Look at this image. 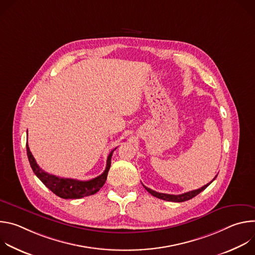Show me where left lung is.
<instances>
[{
    "instance_id": "1",
    "label": "left lung",
    "mask_w": 255,
    "mask_h": 255,
    "mask_svg": "<svg viewBox=\"0 0 255 255\" xmlns=\"http://www.w3.org/2000/svg\"><path fill=\"white\" fill-rule=\"evenodd\" d=\"M218 175V174H217ZM217 175L214 177V179L217 177ZM213 179V180H214ZM212 180V181H213ZM212 181L207 185H205L204 187H202L201 189H198V190H194V191H191V192H188V193H185V194H181V195H168V194H163V193H157L149 188H146L145 186H143L145 188V190H146L149 194H151L152 196H154L155 198H158V199H161V200H164V201H168V202H176V203H180V202H185V201H188V200H191L193 199L194 197H196L198 194H200L201 192H203L209 185L212 184Z\"/></svg>"
}]
</instances>
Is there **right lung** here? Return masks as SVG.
<instances>
[{"label": "right lung", "mask_w": 255, "mask_h": 255, "mask_svg": "<svg viewBox=\"0 0 255 255\" xmlns=\"http://www.w3.org/2000/svg\"><path fill=\"white\" fill-rule=\"evenodd\" d=\"M26 149H27V156L33 172L52 193H54L56 196L62 199H81V198L96 194L104 186L105 181L107 179L108 171L111 166V158L116 148L113 149L110 152V154L108 155L107 165L104 172L99 176L92 178L90 180L63 178V177L55 176L53 174H49L48 172H45L44 170H42L37 164V162H36L35 158L33 157L29 149L28 143H26Z\"/></svg>", "instance_id": "add662e5"}]
</instances>
